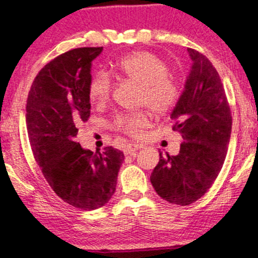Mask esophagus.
<instances>
[{
	"label": "esophagus",
	"mask_w": 258,
	"mask_h": 258,
	"mask_svg": "<svg viewBox=\"0 0 258 258\" xmlns=\"http://www.w3.org/2000/svg\"><path fill=\"white\" fill-rule=\"evenodd\" d=\"M142 147H143V146H142V144H138V143H128L125 147V149H123V152H125L126 155H132V154L135 153L136 150L141 149Z\"/></svg>",
	"instance_id": "34e87169"
}]
</instances>
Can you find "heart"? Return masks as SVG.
Wrapping results in <instances>:
<instances>
[{
  "label": "heart",
  "instance_id": "1",
  "mask_svg": "<svg viewBox=\"0 0 258 258\" xmlns=\"http://www.w3.org/2000/svg\"><path fill=\"white\" fill-rule=\"evenodd\" d=\"M115 72L139 86L138 104L147 105L156 115L166 114L179 98V87L168 75V67L155 54L135 52L116 61ZM111 79L106 72L94 73L88 82V96L96 104H103L109 98ZM149 123L147 111L138 110L117 115L115 126L128 135H138Z\"/></svg>",
  "mask_w": 258,
  "mask_h": 258
}]
</instances>
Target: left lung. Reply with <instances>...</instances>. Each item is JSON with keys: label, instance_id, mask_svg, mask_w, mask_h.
<instances>
[{"label": "left lung", "instance_id": "obj_1", "mask_svg": "<svg viewBox=\"0 0 258 258\" xmlns=\"http://www.w3.org/2000/svg\"><path fill=\"white\" fill-rule=\"evenodd\" d=\"M190 72L171 119L183 138L177 155L162 156L150 182L162 199L176 205L193 204L217 178L232 133V115L220 75L205 55L188 48Z\"/></svg>", "mask_w": 258, "mask_h": 258}]
</instances>
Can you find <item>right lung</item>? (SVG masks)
Returning <instances> with one entry per match:
<instances>
[{
  "instance_id": "1",
  "label": "right lung",
  "mask_w": 258,
  "mask_h": 258,
  "mask_svg": "<svg viewBox=\"0 0 258 258\" xmlns=\"http://www.w3.org/2000/svg\"><path fill=\"white\" fill-rule=\"evenodd\" d=\"M103 47H82L58 55L35 78L26 102V127L35 160L60 199L91 211L115 193L123 153H102L75 142L78 126L91 114L88 82L92 61Z\"/></svg>"
}]
</instances>
